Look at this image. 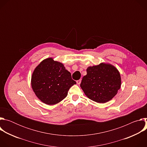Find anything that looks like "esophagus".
<instances>
[{
	"label": "esophagus",
	"mask_w": 147,
	"mask_h": 147,
	"mask_svg": "<svg viewBox=\"0 0 147 147\" xmlns=\"http://www.w3.org/2000/svg\"><path fill=\"white\" fill-rule=\"evenodd\" d=\"M76 82H77V84L78 85H80V83H81V80H77V81H76Z\"/></svg>",
	"instance_id": "esophagus-1"
}]
</instances>
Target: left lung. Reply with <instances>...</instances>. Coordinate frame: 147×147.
I'll return each mask as SVG.
<instances>
[{
	"label": "left lung",
	"instance_id": "left-lung-1",
	"mask_svg": "<svg viewBox=\"0 0 147 147\" xmlns=\"http://www.w3.org/2000/svg\"><path fill=\"white\" fill-rule=\"evenodd\" d=\"M121 83L118 70L109 63H101L87 69V75L83 77L80 87L89 99L104 103L117 94Z\"/></svg>",
	"mask_w": 147,
	"mask_h": 147
}]
</instances>
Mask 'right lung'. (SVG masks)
<instances>
[{
    "label": "right lung",
    "instance_id": "right-lung-1",
    "mask_svg": "<svg viewBox=\"0 0 147 147\" xmlns=\"http://www.w3.org/2000/svg\"><path fill=\"white\" fill-rule=\"evenodd\" d=\"M31 82L37 98L49 105L64 99L70 87L76 84L63 64L52 57L43 60L35 67Z\"/></svg>",
    "mask_w": 147,
    "mask_h": 147
}]
</instances>
